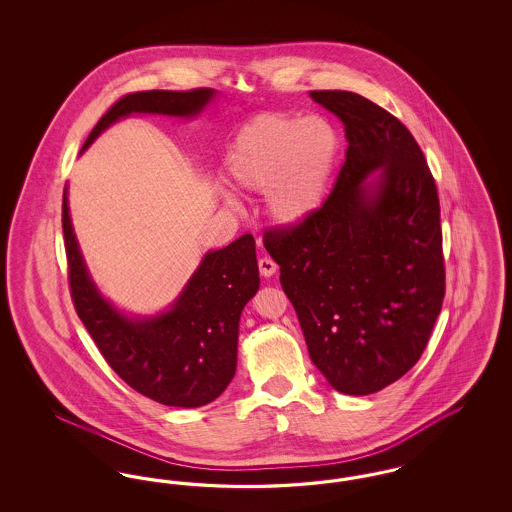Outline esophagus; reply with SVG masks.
Returning <instances> with one entry per match:
<instances>
[{"instance_id": "obj_1", "label": "esophagus", "mask_w": 512, "mask_h": 512, "mask_svg": "<svg viewBox=\"0 0 512 512\" xmlns=\"http://www.w3.org/2000/svg\"><path fill=\"white\" fill-rule=\"evenodd\" d=\"M276 270H278V265H276L272 259H268V257L259 259V272H261V276L270 278V276H272Z\"/></svg>"}]
</instances>
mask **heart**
<instances>
[{"instance_id":"b5f03b06","label":"heart","mask_w":512,"mask_h":512,"mask_svg":"<svg viewBox=\"0 0 512 512\" xmlns=\"http://www.w3.org/2000/svg\"><path fill=\"white\" fill-rule=\"evenodd\" d=\"M338 153V132L326 119L265 113L238 130L224 171L236 188L267 194L268 213L278 224L295 226L320 207Z\"/></svg>"}]
</instances>
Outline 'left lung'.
I'll use <instances>...</instances> for the list:
<instances>
[{"label": "left lung", "instance_id": "1", "mask_svg": "<svg viewBox=\"0 0 512 512\" xmlns=\"http://www.w3.org/2000/svg\"><path fill=\"white\" fill-rule=\"evenodd\" d=\"M311 98L343 122L345 163L322 207L270 228L263 244L311 361L334 390L368 395L416 365L441 311L438 188L413 134L386 109L343 90Z\"/></svg>", "mask_w": 512, "mask_h": 512}]
</instances>
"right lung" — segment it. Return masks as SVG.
<instances>
[{
    "label": "right lung",
    "mask_w": 512,
    "mask_h": 512,
    "mask_svg": "<svg viewBox=\"0 0 512 512\" xmlns=\"http://www.w3.org/2000/svg\"><path fill=\"white\" fill-rule=\"evenodd\" d=\"M213 96L211 88L149 90L122 96L99 119L82 151L109 124L130 113L190 119ZM63 236L76 315L107 365L132 390L161 405L194 409L217 399L236 372L240 315L259 290L253 236L244 234L219 251H209L171 309L151 318H128L98 292L74 236L67 188Z\"/></svg>",
    "instance_id": "obj_1"
}]
</instances>
